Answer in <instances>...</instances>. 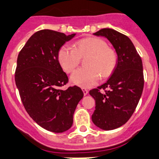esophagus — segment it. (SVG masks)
I'll use <instances>...</instances> for the list:
<instances>
[{"label": "esophagus", "instance_id": "obj_1", "mask_svg": "<svg viewBox=\"0 0 159 159\" xmlns=\"http://www.w3.org/2000/svg\"><path fill=\"white\" fill-rule=\"evenodd\" d=\"M82 91H83V92H84V95H87V94H88V90H87V88H85V87H83Z\"/></svg>", "mask_w": 159, "mask_h": 159}]
</instances>
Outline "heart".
I'll use <instances>...</instances> for the list:
<instances>
[{"instance_id": "heart-1", "label": "heart", "mask_w": 159, "mask_h": 159, "mask_svg": "<svg viewBox=\"0 0 159 159\" xmlns=\"http://www.w3.org/2000/svg\"><path fill=\"white\" fill-rule=\"evenodd\" d=\"M87 57L84 68L77 69L71 75L72 84L81 87H90L103 78L109 76L116 64V52L108 47L102 39L85 38L73 46L64 45L58 52V61L65 72L70 73L80 65L81 58Z\"/></svg>"}]
</instances>
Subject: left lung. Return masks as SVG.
<instances>
[{
  "instance_id": "1",
  "label": "left lung",
  "mask_w": 159,
  "mask_h": 159,
  "mask_svg": "<svg viewBox=\"0 0 159 159\" xmlns=\"http://www.w3.org/2000/svg\"><path fill=\"white\" fill-rule=\"evenodd\" d=\"M94 34L108 39L117 56L110 79L89 92L95 100L93 123L102 130H113L129 120L140 99L144 85L142 60L131 39L120 32L103 28ZM101 89L107 91L102 93Z\"/></svg>"
}]
</instances>
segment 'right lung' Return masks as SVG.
<instances>
[{"label": "right lung", "instance_id": "1", "mask_svg": "<svg viewBox=\"0 0 159 159\" xmlns=\"http://www.w3.org/2000/svg\"><path fill=\"white\" fill-rule=\"evenodd\" d=\"M75 34L66 35L52 30L35 32L17 58L15 80L24 108L36 123L50 132L68 130L84 93L79 87H61L68 83L58 61V52Z\"/></svg>", "mask_w": 159, "mask_h": 159}]
</instances>
